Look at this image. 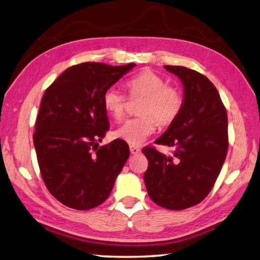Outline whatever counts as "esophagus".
Segmentation results:
<instances>
[{
    "label": "esophagus",
    "instance_id": "esophagus-1",
    "mask_svg": "<svg viewBox=\"0 0 260 260\" xmlns=\"http://www.w3.org/2000/svg\"><path fill=\"white\" fill-rule=\"evenodd\" d=\"M130 151H131L132 155H137V154L140 153V148H139V147H137V146L130 145Z\"/></svg>",
    "mask_w": 260,
    "mask_h": 260
}]
</instances>
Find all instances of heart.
Masks as SVG:
<instances>
[{"instance_id": "b5f03b06", "label": "heart", "mask_w": 260, "mask_h": 260, "mask_svg": "<svg viewBox=\"0 0 260 260\" xmlns=\"http://www.w3.org/2000/svg\"><path fill=\"white\" fill-rule=\"evenodd\" d=\"M130 99H141L138 116L126 120L114 131V137L130 145H140L156 128L170 125L178 119L183 107V97L179 89L166 84L164 78L151 70L138 73L126 82ZM103 105L113 119L121 120L126 110V96L115 87L106 89Z\"/></svg>"}]
</instances>
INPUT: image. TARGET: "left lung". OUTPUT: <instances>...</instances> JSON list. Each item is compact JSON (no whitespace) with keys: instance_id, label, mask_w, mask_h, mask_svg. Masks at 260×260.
<instances>
[{"instance_id":"1","label":"left lung","mask_w":260,"mask_h":260,"mask_svg":"<svg viewBox=\"0 0 260 260\" xmlns=\"http://www.w3.org/2000/svg\"><path fill=\"white\" fill-rule=\"evenodd\" d=\"M183 84L180 115L155 144L173 147L166 156L147 146L144 181L150 199L166 209L181 210L207 197L226 157L228 114L218 91L207 77L185 67L164 66Z\"/></svg>"}]
</instances>
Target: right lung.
Masks as SVG:
<instances>
[{
	"label": "right lung",
	"instance_id": "1",
	"mask_svg": "<svg viewBox=\"0 0 260 260\" xmlns=\"http://www.w3.org/2000/svg\"><path fill=\"white\" fill-rule=\"evenodd\" d=\"M135 66L80 63L44 92L34 146L44 183L68 207L87 210L104 203L129 158L121 139L96 146L110 129L103 95Z\"/></svg>",
	"mask_w": 260,
	"mask_h": 260
}]
</instances>
